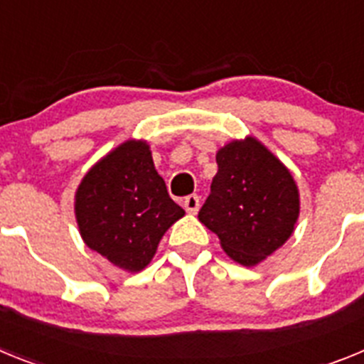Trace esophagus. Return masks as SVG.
<instances>
[{
    "label": "esophagus",
    "instance_id": "obj_1",
    "mask_svg": "<svg viewBox=\"0 0 364 364\" xmlns=\"http://www.w3.org/2000/svg\"><path fill=\"white\" fill-rule=\"evenodd\" d=\"M184 208L188 213L195 215L198 211V208H200V198L197 195H189V197L184 198Z\"/></svg>",
    "mask_w": 364,
    "mask_h": 364
}]
</instances>
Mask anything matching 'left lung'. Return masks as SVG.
Masks as SVG:
<instances>
[{"label": "left lung", "mask_w": 364, "mask_h": 364, "mask_svg": "<svg viewBox=\"0 0 364 364\" xmlns=\"http://www.w3.org/2000/svg\"><path fill=\"white\" fill-rule=\"evenodd\" d=\"M218 171L198 220L242 266H257L290 239L299 189L290 169L253 136L217 151Z\"/></svg>", "instance_id": "left-lung-1"}]
</instances>
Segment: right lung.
Returning <instances> with one entry per match:
<instances>
[{
    "instance_id": "obj_1",
    "label": "right lung",
    "mask_w": 364,
    "mask_h": 364,
    "mask_svg": "<svg viewBox=\"0 0 364 364\" xmlns=\"http://www.w3.org/2000/svg\"><path fill=\"white\" fill-rule=\"evenodd\" d=\"M87 246L125 269L140 272L160 239L186 211L171 200L144 140H127L87 171L74 195Z\"/></svg>"
}]
</instances>
